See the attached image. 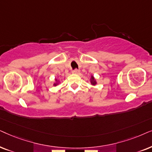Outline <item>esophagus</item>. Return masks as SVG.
Wrapping results in <instances>:
<instances>
[{"label":"esophagus","mask_w":152,"mask_h":152,"mask_svg":"<svg viewBox=\"0 0 152 152\" xmlns=\"http://www.w3.org/2000/svg\"><path fill=\"white\" fill-rule=\"evenodd\" d=\"M79 69H75L74 70H73L72 71V74H78V73H79Z\"/></svg>","instance_id":"34e87169"}]
</instances>
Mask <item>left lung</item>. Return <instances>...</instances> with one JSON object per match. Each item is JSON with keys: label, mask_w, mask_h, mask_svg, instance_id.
<instances>
[{"label": "left lung", "mask_w": 152, "mask_h": 152, "mask_svg": "<svg viewBox=\"0 0 152 152\" xmlns=\"http://www.w3.org/2000/svg\"><path fill=\"white\" fill-rule=\"evenodd\" d=\"M90 83H91V84L92 85V86H96V80H95V78H94V76H91Z\"/></svg>", "instance_id": "1"}]
</instances>
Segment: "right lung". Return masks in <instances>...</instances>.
Listing matches in <instances>:
<instances>
[{"instance_id":"right-lung-1","label":"right lung","mask_w":152,"mask_h":152,"mask_svg":"<svg viewBox=\"0 0 152 152\" xmlns=\"http://www.w3.org/2000/svg\"><path fill=\"white\" fill-rule=\"evenodd\" d=\"M55 80H56V83L53 84V86H58V84H59V80H58L57 78H56Z\"/></svg>"}]
</instances>
